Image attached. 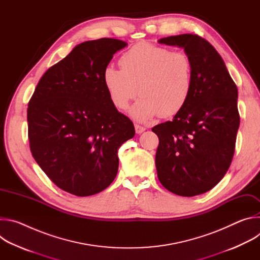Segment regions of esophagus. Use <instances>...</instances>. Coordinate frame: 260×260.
<instances>
[{"mask_svg": "<svg viewBox=\"0 0 260 260\" xmlns=\"http://www.w3.org/2000/svg\"><path fill=\"white\" fill-rule=\"evenodd\" d=\"M135 129H136V133L137 134H142L143 132L146 131V127L145 126H142L140 124H135Z\"/></svg>", "mask_w": 260, "mask_h": 260, "instance_id": "esophagus-1", "label": "esophagus"}]
</instances>
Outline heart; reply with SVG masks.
<instances>
[{"mask_svg":"<svg viewBox=\"0 0 260 260\" xmlns=\"http://www.w3.org/2000/svg\"><path fill=\"white\" fill-rule=\"evenodd\" d=\"M119 63L121 69L105 68L104 84L119 110L127 109L141 93L131 110V116L138 121L145 122L156 115L175 116L190 99L193 63L186 52L140 42L121 55Z\"/></svg>","mask_w":260,"mask_h":260,"instance_id":"b5f03b06","label":"heart"}]
</instances>
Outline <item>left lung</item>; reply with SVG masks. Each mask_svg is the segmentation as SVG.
I'll return each mask as SVG.
<instances>
[{"label": "left lung", "instance_id": "1", "mask_svg": "<svg viewBox=\"0 0 260 260\" xmlns=\"http://www.w3.org/2000/svg\"><path fill=\"white\" fill-rule=\"evenodd\" d=\"M161 44L183 47L193 63V87L187 104L152 127L159 144L155 155L162 186L181 197L212 189L226 174L240 125L238 88L216 49L199 35L162 38Z\"/></svg>", "mask_w": 260, "mask_h": 260}]
</instances>
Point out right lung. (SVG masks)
Returning a JSON list of instances; mask_svg holds the SVG:
<instances>
[{"label": "right lung", "mask_w": 260, "mask_h": 260, "mask_svg": "<svg viewBox=\"0 0 260 260\" xmlns=\"http://www.w3.org/2000/svg\"><path fill=\"white\" fill-rule=\"evenodd\" d=\"M124 41L102 38L74 48L41 77L28 102L32 157L60 189L88 197L118 172V148L135 136L132 120L111 102L103 73Z\"/></svg>", "instance_id": "right-lung-1"}]
</instances>
